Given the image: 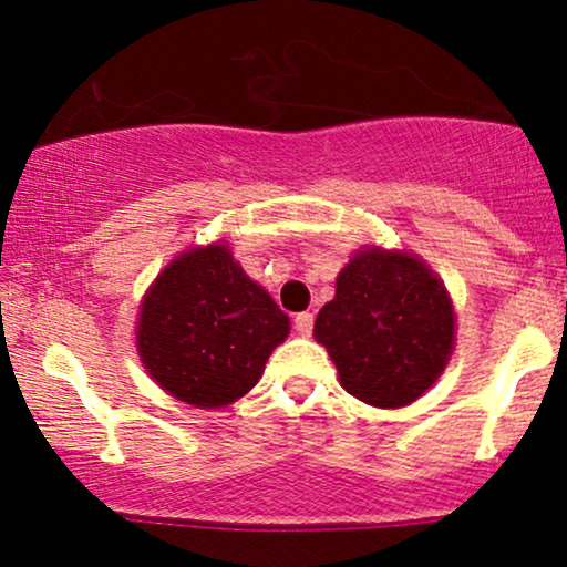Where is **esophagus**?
Returning <instances> with one entry per match:
<instances>
[{
  "label": "esophagus",
  "instance_id": "esophagus-1",
  "mask_svg": "<svg viewBox=\"0 0 567 567\" xmlns=\"http://www.w3.org/2000/svg\"><path fill=\"white\" fill-rule=\"evenodd\" d=\"M296 330L301 336H311V330H315V315L311 311H301V315H296Z\"/></svg>",
  "mask_w": 567,
  "mask_h": 567
}]
</instances>
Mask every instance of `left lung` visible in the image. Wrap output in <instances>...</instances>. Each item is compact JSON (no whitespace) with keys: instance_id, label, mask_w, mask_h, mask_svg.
<instances>
[{"instance_id":"obj_1","label":"left lung","mask_w":567,"mask_h":567,"mask_svg":"<svg viewBox=\"0 0 567 567\" xmlns=\"http://www.w3.org/2000/svg\"><path fill=\"white\" fill-rule=\"evenodd\" d=\"M315 338L341 386L373 408H405L453 354L455 311L445 285L413 252L362 247L336 279Z\"/></svg>"}]
</instances>
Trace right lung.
Segmentation results:
<instances>
[{"mask_svg": "<svg viewBox=\"0 0 567 567\" xmlns=\"http://www.w3.org/2000/svg\"><path fill=\"white\" fill-rule=\"evenodd\" d=\"M290 320L234 261L229 245L181 252L154 279L138 311L143 368L175 400L224 408L250 392Z\"/></svg>", "mask_w": 567, "mask_h": 567, "instance_id": "right-lung-1", "label": "right lung"}]
</instances>
